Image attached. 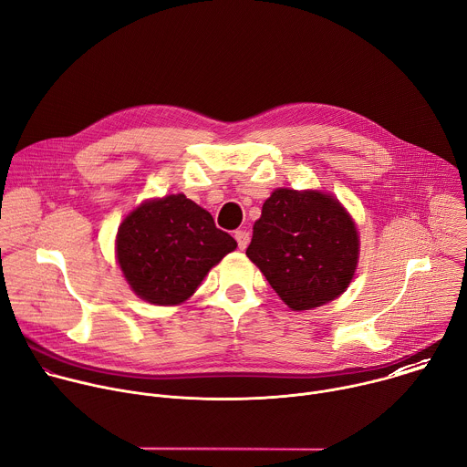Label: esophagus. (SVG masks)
<instances>
[{
  "mask_svg": "<svg viewBox=\"0 0 467 467\" xmlns=\"http://www.w3.org/2000/svg\"><path fill=\"white\" fill-rule=\"evenodd\" d=\"M234 238H236L240 249H245V247H247V244H249V233H247V231H244V229L236 231V233H234Z\"/></svg>",
  "mask_w": 467,
  "mask_h": 467,
  "instance_id": "1",
  "label": "esophagus"
}]
</instances>
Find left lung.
<instances>
[{
	"instance_id": "left-lung-1",
	"label": "left lung",
	"mask_w": 467,
	"mask_h": 467,
	"mask_svg": "<svg viewBox=\"0 0 467 467\" xmlns=\"http://www.w3.org/2000/svg\"><path fill=\"white\" fill-rule=\"evenodd\" d=\"M358 233L335 195L277 188L262 205L245 251L292 310L337 299L358 264Z\"/></svg>"
}]
</instances>
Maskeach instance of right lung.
<instances>
[{
	"label": "right lung",
	"mask_w": 467,
	"mask_h": 467,
	"mask_svg": "<svg viewBox=\"0 0 467 467\" xmlns=\"http://www.w3.org/2000/svg\"><path fill=\"white\" fill-rule=\"evenodd\" d=\"M236 240L184 193L150 199L119 225L116 256L130 290L153 305H181Z\"/></svg>",
	"instance_id": "1"
}]
</instances>
